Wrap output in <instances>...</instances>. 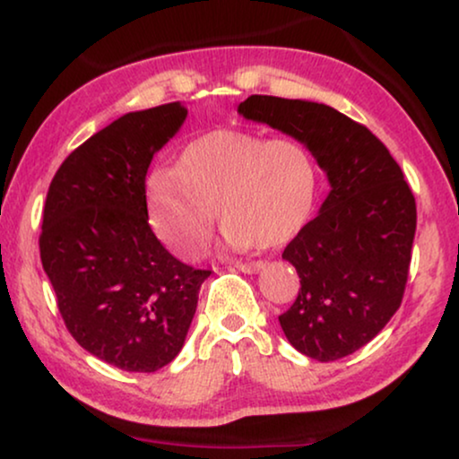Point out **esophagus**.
Instances as JSON below:
<instances>
[{"instance_id": "esophagus-1", "label": "esophagus", "mask_w": 459, "mask_h": 459, "mask_svg": "<svg viewBox=\"0 0 459 459\" xmlns=\"http://www.w3.org/2000/svg\"><path fill=\"white\" fill-rule=\"evenodd\" d=\"M231 265H234L236 269H240V272H244V273H256V272H259V269L265 267V263H263V261H250V263L234 261V263H231Z\"/></svg>"}]
</instances>
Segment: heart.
Instances as JSON below:
<instances>
[{
	"label": "heart",
	"instance_id": "heart-1",
	"mask_svg": "<svg viewBox=\"0 0 459 459\" xmlns=\"http://www.w3.org/2000/svg\"><path fill=\"white\" fill-rule=\"evenodd\" d=\"M317 160L305 142L284 135L215 129L181 150L175 171L148 184L156 234L175 253H203L215 211L231 247L278 248L309 221L317 198Z\"/></svg>",
	"mask_w": 459,
	"mask_h": 459
}]
</instances>
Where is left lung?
I'll list each match as a JSON object with an SVG mask.
<instances>
[{"instance_id":"left-lung-1","label":"left lung","mask_w":459,"mask_h":459,"mask_svg":"<svg viewBox=\"0 0 459 459\" xmlns=\"http://www.w3.org/2000/svg\"><path fill=\"white\" fill-rule=\"evenodd\" d=\"M242 117L305 142L332 190L281 253L300 278L280 316L288 342L317 361L366 347L403 300L416 236V198L385 143L325 104L250 96Z\"/></svg>"}]
</instances>
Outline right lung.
Listing matches in <instances>:
<instances>
[{
  "mask_svg": "<svg viewBox=\"0 0 459 459\" xmlns=\"http://www.w3.org/2000/svg\"><path fill=\"white\" fill-rule=\"evenodd\" d=\"M186 115L171 102L117 118L66 156L43 206L41 263L66 330L125 372L178 357L211 275L175 259L148 223L150 160Z\"/></svg>",
  "mask_w": 459,
  "mask_h": 459,
  "instance_id": "obj_1",
  "label": "right lung"
}]
</instances>
